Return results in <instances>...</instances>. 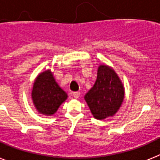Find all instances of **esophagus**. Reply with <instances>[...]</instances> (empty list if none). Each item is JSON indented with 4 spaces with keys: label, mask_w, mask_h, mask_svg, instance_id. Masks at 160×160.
I'll use <instances>...</instances> for the list:
<instances>
[{
    "label": "esophagus",
    "mask_w": 160,
    "mask_h": 160,
    "mask_svg": "<svg viewBox=\"0 0 160 160\" xmlns=\"http://www.w3.org/2000/svg\"><path fill=\"white\" fill-rule=\"evenodd\" d=\"M72 95L75 99H78V98L80 97V92H73Z\"/></svg>",
    "instance_id": "esophagus-1"
}]
</instances>
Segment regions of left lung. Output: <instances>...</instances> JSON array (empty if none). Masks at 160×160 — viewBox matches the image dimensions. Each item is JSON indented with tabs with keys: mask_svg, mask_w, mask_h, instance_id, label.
<instances>
[{
	"mask_svg": "<svg viewBox=\"0 0 160 160\" xmlns=\"http://www.w3.org/2000/svg\"><path fill=\"white\" fill-rule=\"evenodd\" d=\"M124 96V86L119 76L112 68L101 65L95 85L85 95V100L95 119H104L118 111Z\"/></svg>",
	"mask_w": 160,
	"mask_h": 160,
	"instance_id": "left-lung-1",
	"label": "left lung"
}]
</instances>
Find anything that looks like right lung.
Wrapping results in <instances>:
<instances>
[{"label": "right lung", "mask_w": 160, "mask_h": 160, "mask_svg": "<svg viewBox=\"0 0 160 160\" xmlns=\"http://www.w3.org/2000/svg\"><path fill=\"white\" fill-rule=\"evenodd\" d=\"M31 97L41 114L51 115L67 99V94L55 82L50 70L41 73L33 85Z\"/></svg>", "instance_id": "right-lung-1"}]
</instances>
